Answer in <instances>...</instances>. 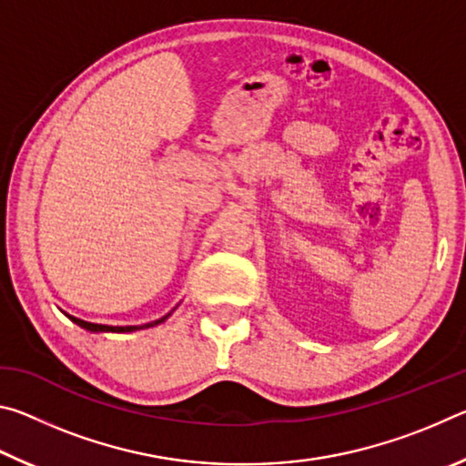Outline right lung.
Segmentation results:
<instances>
[{
	"instance_id": "obj_1",
	"label": "right lung",
	"mask_w": 466,
	"mask_h": 466,
	"mask_svg": "<svg viewBox=\"0 0 466 466\" xmlns=\"http://www.w3.org/2000/svg\"><path fill=\"white\" fill-rule=\"evenodd\" d=\"M69 319H72V320L76 322V325H80V327L86 329V330H94V333H131V330H137V329H147V327L160 325L162 320L168 319V314H167V317H162L160 320L147 322V325H144V327H106V325H94V322H86V320L76 319V317H69Z\"/></svg>"
}]
</instances>
